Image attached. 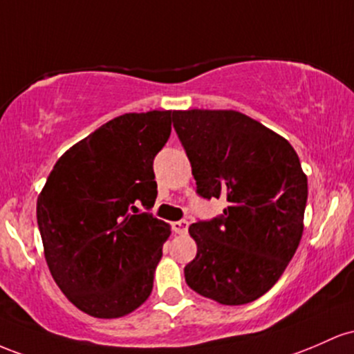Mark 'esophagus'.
Masks as SVG:
<instances>
[{"label": "esophagus", "mask_w": 354, "mask_h": 354, "mask_svg": "<svg viewBox=\"0 0 354 354\" xmlns=\"http://www.w3.org/2000/svg\"><path fill=\"white\" fill-rule=\"evenodd\" d=\"M172 230L176 234H185L187 232V229H189V222L187 221H176V222H172Z\"/></svg>", "instance_id": "obj_1"}]
</instances>
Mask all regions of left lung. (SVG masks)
<instances>
[{"label":"left lung","instance_id":"left-lung-1","mask_svg":"<svg viewBox=\"0 0 354 354\" xmlns=\"http://www.w3.org/2000/svg\"><path fill=\"white\" fill-rule=\"evenodd\" d=\"M198 197L225 198L221 216L189 227L197 256L189 288L221 304H245L276 284L301 236L308 178L286 138L234 110L177 112Z\"/></svg>","mask_w":354,"mask_h":354}]
</instances>
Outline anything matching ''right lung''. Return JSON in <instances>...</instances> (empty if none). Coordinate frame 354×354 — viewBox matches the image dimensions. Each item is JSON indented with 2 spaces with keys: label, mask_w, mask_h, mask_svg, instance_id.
Returning a JSON list of instances; mask_svg holds the SVG:
<instances>
[{
  "label": "right lung",
  "mask_w": 354,
  "mask_h": 354,
  "mask_svg": "<svg viewBox=\"0 0 354 354\" xmlns=\"http://www.w3.org/2000/svg\"><path fill=\"white\" fill-rule=\"evenodd\" d=\"M177 112L125 113L73 145L55 164L37 202L55 283L95 317L137 309L153 288L169 224L140 212L157 198L153 158Z\"/></svg>",
  "instance_id": "obj_1"
}]
</instances>
